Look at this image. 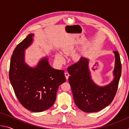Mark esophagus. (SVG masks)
<instances>
[{"mask_svg": "<svg viewBox=\"0 0 129 129\" xmlns=\"http://www.w3.org/2000/svg\"><path fill=\"white\" fill-rule=\"evenodd\" d=\"M65 77H66V79L68 80L69 78V74L68 73V72H65Z\"/></svg>", "mask_w": 129, "mask_h": 129, "instance_id": "obj_1", "label": "esophagus"}]
</instances>
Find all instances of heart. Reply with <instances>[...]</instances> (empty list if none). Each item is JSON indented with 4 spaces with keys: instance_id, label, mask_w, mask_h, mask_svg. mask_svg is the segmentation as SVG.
Segmentation results:
<instances>
[{
    "instance_id": "heart-1",
    "label": "heart",
    "mask_w": 129,
    "mask_h": 129,
    "mask_svg": "<svg viewBox=\"0 0 129 129\" xmlns=\"http://www.w3.org/2000/svg\"><path fill=\"white\" fill-rule=\"evenodd\" d=\"M55 58H56V60L58 62H59L60 63H62L64 61V57L62 56V54H61L60 53H57L56 54Z\"/></svg>"
}]
</instances>
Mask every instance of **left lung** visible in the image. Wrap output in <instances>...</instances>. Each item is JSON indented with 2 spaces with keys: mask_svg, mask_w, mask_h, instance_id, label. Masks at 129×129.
I'll return each instance as SVG.
<instances>
[{
  "mask_svg": "<svg viewBox=\"0 0 129 129\" xmlns=\"http://www.w3.org/2000/svg\"><path fill=\"white\" fill-rule=\"evenodd\" d=\"M115 67L114 80L105 86L96 85L91 78L88 60L81 57L75 64L68 68L69 82L73 95L74 101L80 110L86 113L97 112L109 105L117 93L122 65L119 53L114 51Z\"/></svg>",
  "mask_w": 129,
  "mask_h": 129,
  "instance_id": "1",
  "label": "left lung"
}]
</instances>
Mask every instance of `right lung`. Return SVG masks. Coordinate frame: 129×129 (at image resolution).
<instances>
[{
	"mask_svg": "<svg viewBox=\"0 0 129 129\" xmlns=\"http://www.w3.org/2000/svg\"><path fill=\"white\" fill-rule=\"evenodd\" d=\"M29 34L15 48L10 61L9 78L17 99L33 112H43L55 102L58 86L66 81L64 71L52 68L45 57L35 68L24 62V50L31 44Z\"/></svg>",
	"mask_w": 129,
	"mask_h": 129,
	"instance_id": "1",
	"label": "right lung"
}]
</instances>
